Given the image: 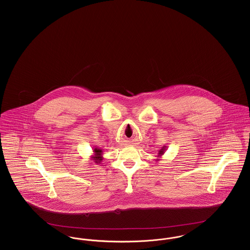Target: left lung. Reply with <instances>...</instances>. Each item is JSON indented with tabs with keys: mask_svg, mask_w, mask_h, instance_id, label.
<instances>
[{
	"mask_svg": "<svg viewBox=\"0 0 250 250\" xmlns=\"http://www.w3.org/2000/svg\"><path fill=\"white\" fill-rule=\"evenodd\" d=\"M167 150V146H163L160 150H158V154H157V157H160L165 154V151ZM157 160H159V158H157Z\"/></svg>",
	"mask_w": 250,
	"mask_h": 250,
	"instance_id": "8db88e82",
	"label": "left lung"
}]
</instances>
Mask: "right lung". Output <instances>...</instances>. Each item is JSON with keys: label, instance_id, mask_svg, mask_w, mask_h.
Masks as SVG:
<instances>
[{"label": "right lung", "instance_id": "1", "mask_svg": "<svg viewBox=\"0 0 250 250\" xmlns=\"http://www.w3.org/2000/svg\"><path fill=\"white\" fill-rule=\"evenodd\" d=\"M91 160L96 164H100L101 161L103 160V151H102V149L95 147L93 149V155L91 156Z\"/></svg>", "mask_w": 250, "mask_h": 250}]
</instances>
